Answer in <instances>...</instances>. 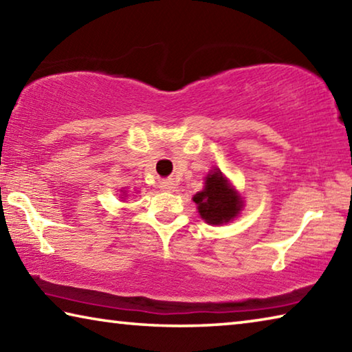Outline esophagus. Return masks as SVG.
I'll return each mask as SVG.
<instances>
[{"instance_id":"34e87169","label":"esophagus","mask_w":352,"mask_h":352,"mask_svg":"<svg viewBox=\"0 0 352 352\" xmlns=\"http://www.w3.org/2000/svg\"><path fill=\"white\" fill-rule=\"evenodd\" d=\"M160 186H162V189H164V190H175V183L170 182V180L162 182V184H160Z\"/></svg>"}]
</instances>
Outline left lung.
Returning <instances> with one entry per match:
<instances>
[{
  "label": "left lung",
  "instance_id": "1",
  "mask_svg": "<svg viewBox=\"0 0 352 352\" xmlns=\"http://www.w3.org/2000/svg\"><path fill=\"white\" fill-rule=\"evenodd\" d=\"M201 219L210 225H222L241 212L243 201L237 190L230 186L219 169L211 170L205 178V188L192 197Z\"/></svg>",
  "mask_w": 352,
  "mask_h": 352
}]
</instances>
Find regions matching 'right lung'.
I'll return each mask as SVG.
<instances>
[{
	"label": "right lung",
	"instance_id": "right-lung-1",
	"mask_svg": "<svg viewBox=\"0 0 352 352\" xmlns=\"http://www.w3.org/2000/svg\"><path fill=\"white\" fill-rule=\"evenodd\" d=\"M124 197H126V194H124Z\"/></svg>",
	"mask_w": 352,
	"mask_h": 352
}]
</instances>
